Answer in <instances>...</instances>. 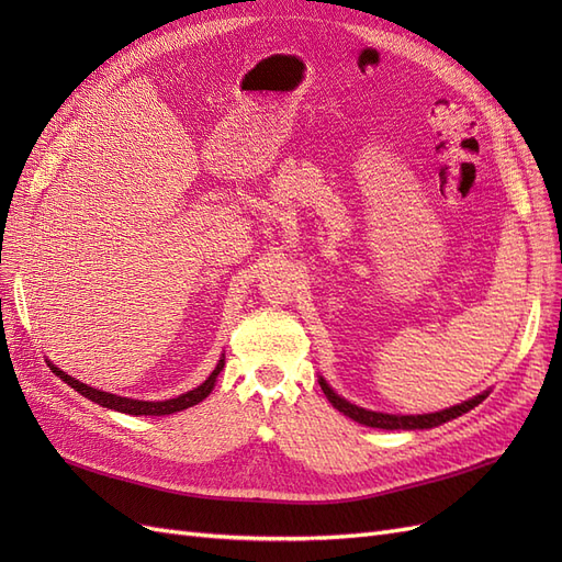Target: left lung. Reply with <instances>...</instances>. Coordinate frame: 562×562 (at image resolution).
Segmentation results:
<instances>
[{
    "instance_id": "left-lung-1",
    "label": "left lung",
    "mask_w": 562,
    "mask_h": 562,
    "mask_svg": "<svg viewBox=\"0 0 562 562\" xmlns=\"http://www.w3.org/2000/svg\"><path fill=\"white\" fill-rule=\"evenodd\" d=\"M318 384L323 389V394H326V398L333 403V407H337L339 413H345L347 417H351L353 422L363 424V427H372V429H386V431H415V429H431V427H438V424H446L459 415H464L469 411H473L475 405L483 403L487 398L490 391H483V394L473 396L464 403L459 405H452V407H446V411L440 413H429V415H386V413H375V411H366V407H359L353 405L349 401H345L342 396H337L335 391L328 386V382L318 378Z\"/></svg>"
}]
</instances>
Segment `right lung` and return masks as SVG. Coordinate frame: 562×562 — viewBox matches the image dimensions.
<instances>
[{"instance_id": "right-lung-1", "label": "right lung", "mask_w": 562, "mask_h": 562, "mask_svg": "<svg viewBox=\"0 0 562 562\" xmlns=\"http://www.w3.org/2000/svg\"><path fill=\"white\" fill-rule=\"evenodd\" d=\"M48 366H50V370H54L56 375H58L65 384H70L75 391H79V394H81L83 398H89V401H93V403H98V405L110 407V411H116V413L135 415V417H138V415H145V417H147V415L161 417V415H173V413L187 411V407H192V405H196V403H201L203 398H206V396L211 394V391H213L215 382H217L220 370L225 368V356L217 361L215 370L206 378V382L199 384V386L192 389V391H184V394H180V396H176V398H168V401H135V398L116 396V394H110V391L93 389V386L83 384V382H79V380H75V378H70V375H65V372H63L60 368H56L54 363H48Z\"/></svg>"}]
</instances>
